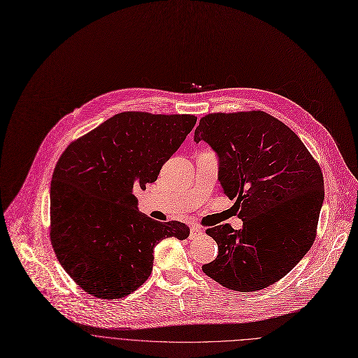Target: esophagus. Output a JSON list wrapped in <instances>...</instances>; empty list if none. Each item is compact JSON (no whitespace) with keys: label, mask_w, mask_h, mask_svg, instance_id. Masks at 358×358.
I'll list each match as a JSON object with an SVG mask.
<instances>
[{"label":"esophagus","mask_w":358,"mask_h":358,"mask_svg":"<svg viewBox=\"0 0 358 358\" xmlns=\"http://www.w3.org/2000/svg\"><path fill=\"white\" fill-rule=\"evenodd\" d=\"M203 233V229L201 227V224H192L191 226V234H189V237L191 239H194V237H198V236H201Z\"/></svg>","instance_id":"34e87169"}]
</instances>
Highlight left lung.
Listing matches in <instances>:
<instances>
[{
  "label": "left lung",
  "mask_w": 358,
  "mask_h": 358,
  "mask_svg": "<svg viewBox=\"0 0 358 358\" xmlns=\"http://www.w3.org/2000/svg\"><path fill=\"white\" fill-rule=\"evenodd\" d=\"M194 141L217 155L222 191L236 198L243 227L206 229L217 256L202 271L224 288L252 292L285 277L312 248L323 202L319 163L302 141L264 110L201 117Z\"/></svg>",
  "instance_id": "1"
}]
</instances>
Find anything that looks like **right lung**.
Instances as JSON below:
<instances>
[{"instance_id":"add662e5","label":"right lung","mask_w":358,"mask_h":358,"mask_svg":"<svg viewBox=\"0 0 358 358\" xmlns=\"http://www.w3.org/2000/svg\"><path fill=\"white\" fill-rule=\"evenodd\" d=\"M196 122L194 115L121 112L73 141L50 187V241L73 281L99 299L136 291L150 275L155 246L184 241L185 223L138 209L134 187L155 182Z\"/></svg>"}]
</instances>
